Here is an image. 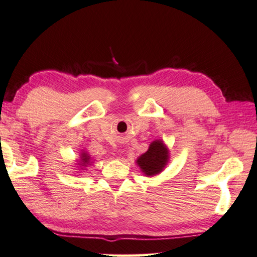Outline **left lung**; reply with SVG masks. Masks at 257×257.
Returning <instances> with one entry per match:
<instances>
[{"label": "left lung", "mask_w": 257, "mask_h": 257, "mask_svg": "<svg viewBox=\"0 0 257 257\" xmlns=\"http://www.w3.org/2000/svg\"><path fill=\"white\" fill-rule=\"evenodd\" d=\"M169 162V150L163 141H154L150 144L147 153L137 158L136 163L140 166L141 171L148 177L158 175L163 171L166 163Z\"/></svg>", "instance_id": "left-lung-1"}]
</instances>
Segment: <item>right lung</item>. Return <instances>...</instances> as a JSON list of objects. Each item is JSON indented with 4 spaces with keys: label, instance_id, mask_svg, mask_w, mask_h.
Masks as SVG:
<instances>
[{
    "label": "right lung",
    "instance_id": "obj_1",
    "mask_svg": "<svg viewBox=\"0 0 257 257\" xmlns=\"http://www.w3.org/2000/svg\"><path fill=\"white\" fill-rule=\"evenodd\" d=\"M80 160H81V162L79 163V165H80V166H87L89 164V161H91V157L88 156V154L81 153Z\"/></svg>",
    "mask_w": 257,
    "mask_h": 257
}]
</instances>
